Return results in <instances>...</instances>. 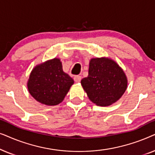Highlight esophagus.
<instances>
[{"label": "esophagus", "instance_id": "obj_1", "mask_svg": "<svg viewBox=\"0 0 155 155\" xmlns=\"http://www.w3.org/2000/svg\"><path fill=\"white\" fill-rule=\"evenodd\" d=\"M81 79H82V78L80 75H75V77H74V80H75L76 82H80Z\"/></svg>", "mask_w": 155, "mask_h": 155}]
</instances>
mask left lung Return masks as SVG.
I'll return each mask as SVG.
<instances>
[{
    "label": "left lung",
    "mask_w": 155,
    "mask_h": 155,
    "mask_svg": "<svg viewBox=\"0 0 155 155\" xmlns=\"http://www.w3.org/2000/svg\"><path fill=\"white\" fill-rule=\"evenodd\" d=\"M81 84L93 103L107 107L117 101L124 94L128 80L121 68L109 58H92L88 76Z\"/></svg>",
    "instance_id": "1"
}]
</instances>
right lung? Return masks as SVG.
<instances>
[{
  "label": "right lung",
  "instance_id": "add662e5",
  "mask_svg": "<svg viewBox=\"0 0 155 155\" xmlns=\"http://www.w3.org/2000/svg\"><path fill=\"white\" fill-rule=\"evenodd\" d=\"M73 83V78L63 72L60 59L55 58L34 68L27 88L37 101L55 106L62 102Z\"/></svg>",
  "mask_w": 155,
  "mask_h": 155
}]
</instances>
